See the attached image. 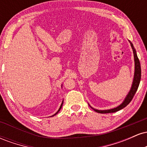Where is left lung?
<instances>
[{
  "instance_id": "obj_1",
  "label": "left lung",
  "mask_w": 147,
  "mask_h": 147,
  "mask_svg": "<svg viewBox=\"0 0 147 147\" xmlns=\"http://www.w3.org/2000/svg\"><path fill=\"white\" fill-rule=\"evenodd\" d=\"M130 44H131V48L133 49V55H134V61H135V72H134V77H133V81L132 84V86H131V88L130 91L128 93V95H126V97L124 99V100L123 101V102L120 104L119 106H117L116 108H114V109H109V110H97V109H94L92 106L90 107L91 109H93L95 112L99 113H115L117 112V111L121 110V109H124V107H126L128 104L131 102V101L132 100V99L134 97L135 94H136V91H137L138 86H139L140 82V79H141V67H140V63L139 59H138L137 53H136V49L134 48V46H133V43H131V41H129Z\"/></svg>"
}]
</instances>
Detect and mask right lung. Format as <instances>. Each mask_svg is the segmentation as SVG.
<instances>
[{
	"mask_svg": "<svg viewBox=\"0 0 147 147\" xmlns=\"http://www.w3.org/2000/svg\"><path fill=\"white\" fill-rule=\"evenodd\" d=\"M63 102H62V103H61V106H60V108H59V110H58V111H57V112L56 113H55V115H52V116H55V115H57V113H59V111L61 110V107H62V105H63Z\"/></svg>",
	"mask_w": 147,
	"mask_h": 147,
	"instance_id": "1",
	"label": "right lung"
}]
</instances>
